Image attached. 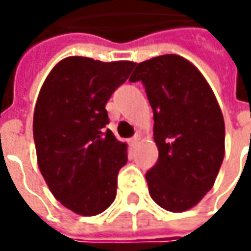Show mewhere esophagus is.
Segmentation results:
<instances>
[{
	"label": "esophagus",
	"mask_w": 251,
	"mask_h": 251,
	"mask_svg": "<svg viewBox=\"0 0 251 251\" xmlns=\"http://www.w3.org/2000/svg\"><path fill=\"white\" fill-rule=\"evenodd\" d=\"M138 141H140V135L137 134V135H134V137H132V138L130 140V145H131V147H134V145H135V144H137Z\"/></svg>",
	"instance_id": "esophagus-1"
}]
</instances>
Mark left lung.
I'll use <instances>...</instances> for the list:
<instances>
[{
  "label": "left lung",
  "instance_id": "left-lung-1",
  "mask_svg": "<svg viewBox=\"0 0 251 251\" xmlns=\"http://www.w3.org/2000/svg\"><path fill=\"white\" fill-rule=\"evenodd\" d=\"M131 82L145 86L153 110L156 165L145 175L152 200L166 211H187L212 188L225 156V121L196 65L177 54L137 65Z\"/></svg>",
  "mask_w": 251,
  "mask_h": 251
}]
</instances>
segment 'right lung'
<instances>
[{"label":"right lung","mask_w":251,"mask_h":251,"mask_svg":"<svg viewBox=\"0 0 251 251\" xmlns=\"http://www.w3.org/2000/svg\"><path fill=\"white\" fill-rule=\"evenodd\" d=\"M135 63L67 57L47 75L33 114L39 169L64 207L93 217L110 207L127 144L106 124V103Z\"/></svg>","instance_id":"right-lung-1"}]
</instances>
